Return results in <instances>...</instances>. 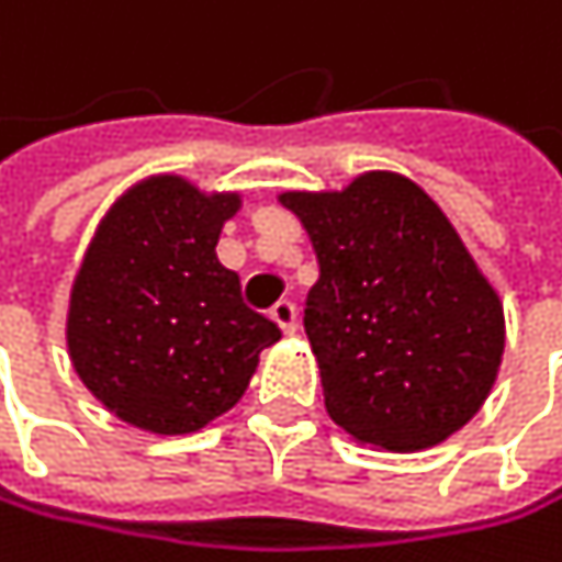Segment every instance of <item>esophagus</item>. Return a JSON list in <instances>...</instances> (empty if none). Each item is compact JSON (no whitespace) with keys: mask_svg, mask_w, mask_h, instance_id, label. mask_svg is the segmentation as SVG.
Wrapping results in <instances>:
<instances>
[{"mask_svg":"<svg viewBox=\"0 0 562 562\" xmlns=\"http://www.w3.org/2000/svg\"><path fill=\"white\" fill-rule=\"evenodd\" d=\"M269 319L279 326V329H283V333H296V306L290 303V300H279L272 310H269Z\"/></svg>","mask_w":562,"mask_h":562,"instance_id":"1","label":"esophagus"}]
</instances>
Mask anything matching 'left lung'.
<instances>
[{
    "label": "left lung",
    "instance_id": "1",
    "mask_svg": "<svg viewBox=\"0 0 562 562\" xmlns=\"http://www.w3.org/2000/svg\"><path fill=\"white\" fill-rule=\"evenodd\" d=\"M279 200L319 256L303 326L329 418L398 454L464 428L497 379L504 310L438 203L398 173Z\"/></svg>",
    "mask_w": 562,
    "mask_h": 562
}]
</instances>
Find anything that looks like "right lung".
<instances>
[{
	"label": "right lung",
	"instance_id": "right-lung-1",
	"mask_svg": "<svg viewBox=\"0 0 562 562\" xmlns=\"http://www.w3.org/2000/svg\"><path fill=\"white\" fill-rule=\"evenodd\" d=\"M236 203V193L203 196L180 177L144 180L101 220L78 269L68 313L75 372L134 428H203L243 398L259 352L279 339L213 252Z\"/></svg>",
	"mask_w": 562,
	"mask_h": 562
}]
</instances>
